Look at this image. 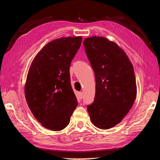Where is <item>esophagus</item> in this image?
I'll return each instance as SVG.
<instances>
[{"instance_id":"obj_1","label":"esophagus","mask_w":160,"mask_h":160,"mask_svg":"<svg viewBox=\"0 0 160 160\" xmlns=\"http://www.w3.org/2000/svg\"><path fill=\"white\" fill-rule=\"evenodd\" d=\"M79 98H80L81 99H83V92H79Z\"/></svg>"}]
</instances>
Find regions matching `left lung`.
I'll list each match as a JSON object with an SVG mask.
<instances>
[{
    "label": "left lung",
    "mask_w": 160,
    "mask_h": 160,
    "mask_svg": "<svg viewBox=\"0 0 160 160\" xmlns=\"http://www.w3.org/2000/svg\"><path fill=\"white\" fill-rule=\"evenodd\" d=\"M95 76V95L88 105L92 123L107 129L122 122L137 93L133 67L127 55L114 42L93 37L83 41Z\"/></svg>",
    "instance_id": "left-lung-1"
}]
</instances>
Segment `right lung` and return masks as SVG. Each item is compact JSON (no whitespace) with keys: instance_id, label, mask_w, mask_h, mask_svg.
Returning a JSON list of instances; mask_svg holds the SVG:
<instances>
[{"instance_id":"right-lung-1","label":"right lung","mask_w":160,"mask_h":160,"mask_svg":"<svg viewBox=\"0 0 160 160\" xmlns=\"http://www.w3.org/2000/svg\"><path fill=\"white\" fill-rule=\"evenodd\" d=\"M81 41V37L53 40L38 52L30 67L26 100L34 117L47 129L65 128L77 106L69 69Z\"/></svg>"}]
</instances>
